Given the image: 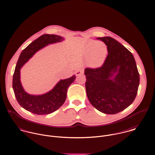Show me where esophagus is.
Wrapping results in <instances>:
<instances>
[{"mask_svg": "<svg viewBox=\"0 0 155 155\" xmlns=\"http://www.w3.org/2000/svg\"><path fill=\"white\" fill-rule=\"evenodd\" d=\"M75 73H76V76H79L81 74H84V71L82 70H81V69H78V70H77L76 71Z\"/></svg>", "mask_w": 155, "mask_h": 155, "instance_id": "1", "label": "esophagus"}]
</instances>
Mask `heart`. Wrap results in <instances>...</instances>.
I'll return each instance as SVG.
<instances>
[{
  "label": "heart",
  "instance_id": "heart-1",
  "mask_svg": "<svg viewBox=\"0 0 155 155\" xmlns=\"http://www.w3.org/2000/svg\"><path fill=\"white\" fill-rule=\"evenodd\" d=\"M107 53L106 45L94 41L88 42L85 50V55L89 58L91 65L94 67H98L103 64Z\"/></svg>",
  "mask_w": 155,
  "mask_h": 155
}]
</instances>
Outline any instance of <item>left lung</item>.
I'll use <instances>...</instances> for the list:
<instances>
[{"label": "left lung", "instance_id": "obj_1", "mask_svg": "<svg viewBox=\"0 0 155 155\" xmlns=\"http://www.w3.org/2000/svg\"><path fill=\"white\" fill-rule=\"evenodd\" d=\"M107 46L102 66L85 69V87L91 104L98 110L113 114L124 110L135 100L140 75L132 53L114 39L98 38Z\"/></svg>", "mask_w": 155, "mask_h": 155}]
</instances>
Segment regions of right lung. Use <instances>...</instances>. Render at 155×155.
I'll use <instances>...</instances> for the list:
<instances>
[{
    "label": "right lung",
    "mask_w": 155,
    "mask_h": 155,
    "mask_svg": "<svg viewBox=\"0 0 155 155\" xmlns=\"http://www.w3.org/2000/svg\"><path fill=\"white\" fill-rule=\"evenodd\" d=\"M64 40V38L58 35L45 34L32 42L21 52L13 75L12 88L18 103L26 110L36 114H48L58 110L65 102L67 89L76 79L75 75L60 80L52 90L38 95L26 92L20 81V69L37 51L49 44Z\"/></svg>",
    "instance_id": "1"
}]
</instances>
